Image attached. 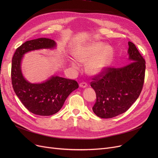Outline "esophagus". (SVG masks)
<instances>
[{
	"label": "esophagus",
	"mask_w": 158,
	"mask_h": 158,
	"mask_svg": "<svg viewBox=\"0 0 158 158\" xmlns=\"http://www.w3.org/2000/svg\"><path fill=\"white\" fill-rule=\"evenodd\" d=\"M79 86L81 88H86L87 86V83L85 82H82L79 84Z\"/></svg>",
	"instance_id": "esophagus-1"
}]
</instances>
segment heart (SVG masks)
<instances>
[{"label":"heart","mask_w":158,"mask_h":158,"mask_svg":"<svg viewBox=\"0 0 158 158\" xmlns=\"http://www.w3.org/2000/svg\"><path fill=\"white\" fill-rule=\"evenodd\" d=\"M101 43H95L86 47L77 56V61L82 64L87 63L86 70L88 73L95 76L104 71L110 64L113 50L109 45L104 46ZM74 68H77L76 64L73 63Z\"/></svg>","instance_id":"b5f03b06"}]
</instances>
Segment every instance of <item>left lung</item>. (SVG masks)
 <instances>
[{
  "label": "left lung",
  "instance_id": "obj_1",
  "mask_svg": "<svg viewBox=\"0 0 158 158\" xmlns=\"http://www.w3.org/2000/svg\"><path fill=\"white\" fill-rule=\"evenodd\" d=\"M128 45L130 63L120 68L108 66L90 82L97 97L92 110L98 117L111 118L125 113L142 92L145 61L133 43Z\"/></svg>",
  "mask_w": 158,
  "mask_h": 158
}]
</instances>
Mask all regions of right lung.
I'll list each match as a JSON object with an SVG mask.
<instances>
[{"mask_svg":"<svg viewBox=\"0 0 158 158\" xmlns=\"http://www.w3.org/2000/svg\"><path fill=\"white\" fill-rule=\"evenodd\" d=\"M55 46V41L50 38L32 40L16 48L13 56L11 76L13 89L23 106L35 114L50 116L57 113L66 98L79 87L75 80L58 76L41 84H31L23 78L20 69L23 55L31 51Z\"/></svg>","mask_w":158,"mask_h":158,"instance_id":"right-lung-1","label":"right lung"}]
</instances>
